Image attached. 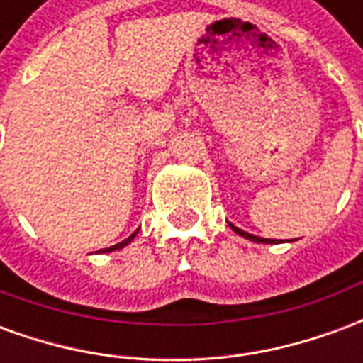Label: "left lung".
<instances>
[{
    "mask_svg": "<svg viewBox=\"0 0 363 363\" xmlns=\"http://www.w3.org/2000/svg\"><path fill=\"white\" fill-rule=\"evenodd\" d=\"M229 228L233 229V231H235L237 235L245 237V239H249V241H252V243H278V239H264V237L252 235V233H247V231H243V229L235 228L233 223H229Z\"/></svg>",
    "mask_w": 363,
    "mask_h": 363,
    "instance_id": "8db88e82",
    "label": "left lung"
}]
</instances>
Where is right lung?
<instances>
[{"mask_svg": "<svg viewBox=\"0 0 363 363\" xmlns=\"http://www.w3.org/2000/svg\"><path fill=\"white\" fill-rule=\"evenodd\" d=\"M138 235V229H135L134 233H132V235L128 237V239H124V241H122V243H116V245H112V247H108V249H101V251L99 252H111V251H118V249H122V247H126L128 243H132V241H134V237Z\"/></svg>", "mask_w": 363, "mask_h": 363, "instance_id": "obj_1", "label": "right lung"}]
</instances>
